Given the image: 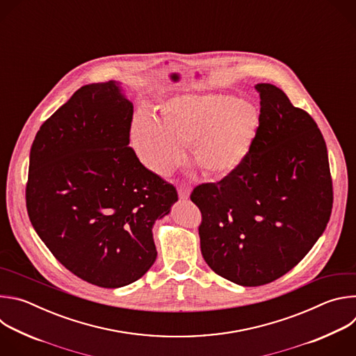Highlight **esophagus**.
<instances>
[{"label": "esophagus", "instance_id": "1", "mask_svg": "<svg viewBox=\"0 0 356 356\" xmlns=\"http://www.w3.org/2000/svg\"><path fill=\"white\" fill-rule=\"evenodd\" d=\"M190 191H191V188H190L188 184H186V183H179L177 184V193H179V197L181 200H187L190 197Z\"/></svg>", "mask_w": 356, "mask_h": 356}]
</instances>
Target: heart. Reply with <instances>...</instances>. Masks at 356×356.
Here are the masks:
<instances>
[{"label": "heart", "instance_id": "obj_1", "mask_svg": "<svg viewBox=\"0 0 356 356\" xmlns=\"http://www.w3.org/2000/svg\"><path fill=\"white\" fill-rule=\"evenodd\" d=\"M259 129L257 108L227 95H180L161 107L156 120L139 113L131 142L142 163L158 175L169 173L191 145L195 165L210 177L234 173L246 159Z\"/></svg>", "mask_w": 356, "mask_h": 356}]
</instances>
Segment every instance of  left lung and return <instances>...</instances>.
<instances>
[{"mask_svg":"<svg viewBox=\"0 0 356 356\" xmlns=\"http://www.w3.org/2000/svg\"><path fill=\"white\" fill-rule=\"evenodd\" d=\"M259 129L243 163L197 186L202 258L221 277L262 286L291 270L323 235L332 210L325 140L309 113L276 86H255Z\"/></svg>","mask_w":356,"mask_h":356,"instance_id":"obj_1","label":"left lung"}]
</instances>
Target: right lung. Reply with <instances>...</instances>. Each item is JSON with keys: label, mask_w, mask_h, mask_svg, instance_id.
Returning a JSON list of instances; mask_svg holds the SVG:
<instances>
[{"label": "right lung", "mask_w": 356, "mask_h": 356, "mask_svg": "<svg viewBox=\"0 0 356 356\" xmlns=\"http://www.w3.org/2000/svg\"><path fill=\"white\" fill-rule=\"evenodd\" d=\"M132 115L118 83L83 86L42 124L29 155L32 227L67 270L106 289L154 265L152 228L177 201L176 187L129 146Z\"/></svg>", "instance_id": "add662e5"}]
</instances>
